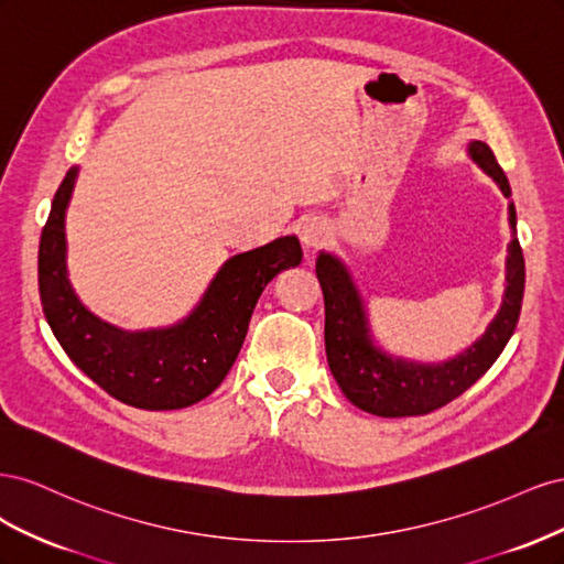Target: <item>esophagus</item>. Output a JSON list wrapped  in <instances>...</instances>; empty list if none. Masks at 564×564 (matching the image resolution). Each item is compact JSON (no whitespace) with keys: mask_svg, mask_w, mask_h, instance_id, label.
Returning <instances> with one entry per match:
<instances>
[{"mask_svg":"<svg viewBox=\"0 0 564 564\" xmlns=\"http://www.w3.org/2000/svg\"><path fill=\"white\" fill-rule=\"evenodd\" d=\"M301 235V242L308 247V249H315V247H322L324 242L329 240V226L324 224L322 218H308L305 224L301 226L299 230Z\"/></svg>","mask_w":564,"mask_h":564,"instance_id":"esophagus-1","label":"esophagus"}]
</instances>
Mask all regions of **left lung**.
Listing matches in <instances>:
<instances>
[{
	"mask_svg": "<svg viewBox=\"0 0 564 564\" xmlns=\"http://www.w3.org/2000/svg\"><path fill=\"white\" fill-rule=\"evenodd\" d=\"M475 164L499 183L501 193L510 197V185L487 143L468 145ZM508 220L516 230V207L508 204ZM506 294L499 315L475 344L445 365H416L392 360L369 338L365 305L357 296L346 268L334 256L319 253L315 272L324 294V346L327 362L344 395L369 414L383 419L423 416L445 406L468 390L482 373L497 362L513 336L524 294V256L513 237L508 247Z\"/></svg>",
	"mask_w": 564,
	"mask_h": 564,
	"instance_id": "obj_1",
	"label": "left lung"
}]
</instances>
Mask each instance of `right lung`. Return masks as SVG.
Instances as JSON below:
<instances>
[{"label": "right lung", "mask_w": 564, "mask_h": 564, "mask_svg": "<svg viewBox=\"0 0 564 564\" xmlns=\"http://www.w3.org/2000/svg\"><path fill=\"white\" fill-rule=\"evenodd\" d=\"M75 178L77 166L56 191L40 240V299L51 332L67 357L119 402L162 412L204 400L230 371L265 284L301 263L299 240L289 235L232 256L176 327L122 332L84 308L67 282L65 209Z\"/></svg>", "instance_id": "1"}]
</instances>
